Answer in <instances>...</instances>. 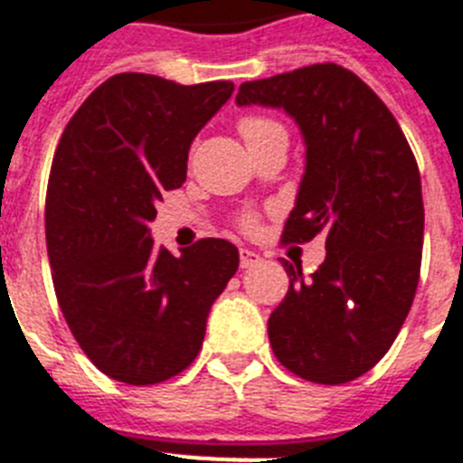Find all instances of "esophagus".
I'll return each mask as SVG.
<instances>
[{"label":"esophagus","mask_w":463,"mask_h":463,"mask_svg":"<svg viewBox=\"0 0 463 463\" xmlns=\"http://www.w3.org/2000/svg\"><path fill=\"white\" fill-rule=\"evenodd\" d=\"M259 263H261V256L256 254V251L240 250V268H254Z\"/></svg>","instance_id":"esophagus-1"}]
</instances>
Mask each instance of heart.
I'll list each match as a JSON object with an SVG mask.
<instances>
[{
    "mask_svg": "<svg viewBox=\"0 0 463 463\" xmlns=\"http://www.w3.org/2000/svg\"><path fill=\"white\" fill-rule=\"evenodd\" d=\"M238 129H240V134H242V138L247 146L256 143L259 138H263V136L273 134V131H285L282 129V124L275 122V119H270V118H263V115H247V118L240 119ZM256 223H259V221H256L254 213H244L242 219H240L242 231H247V232L254 231Z\"/></svg>",
    "mask_w": 463,
    "mask_h": 463,
    "instance_id": "1",
    "label": "heart"
}]
</instances>
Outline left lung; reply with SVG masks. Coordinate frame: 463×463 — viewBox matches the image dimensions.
<instances>
[{"instance_id":"obj_1","label":"left lung","mask_w":463,"mask_h":463,"mask_svg":"<svg viewBox=\"0 0 463 463\" xmlns=\"http://www.w3.org/2000/svg\"><path fill=\"white\" fill-rule=\"evenodd\" d=\"M240 106L282 108L306 138V174L282 242L325 232L327 259L310 278L301 263L268 339L279 363L306 382L336 386L388 353L421 273V176L405 134L355 72L317 63L240 84Z\"/></svg>"}]
</instances>
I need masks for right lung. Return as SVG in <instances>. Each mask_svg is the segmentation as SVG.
Listing matches in <instances>:
<instances>
[{"label":"right lung","instance_id":"1","mask_svg":"<svg viewBox=\"0 0 463 463\" xmlns=\"http://www.w3.org/2000/svg\"><path fill=\"white\" fill-rule=\"evenodd\" d=\"M232 89L122 72L81 103L58 141L44 209L53 289L80 348L115 382L153 386L181 374L238 270L235 244L204 238L174 256L147 228Z\"/></svg>","mask_w":463,"mask_h":463}]
</instances>
